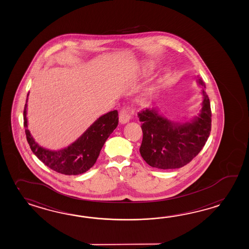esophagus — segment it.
I'll return each instance as SVG.
<instances>
[{
  "mask_svg": "<svg viewBox=\"0 0 249 249\" xmlns=\"http://www.w3.org/2000/svg\"><path fill=\"white\" fill-rule=\"evenodd\" d=\"M129 120H130V115L128 113V111L126 110V109H122L121 113H120V116H119L120 123L126 124V123L129 122Z\"/></svg>",
  "mask_w": 249,
  "mask_h": 249,
  "instance_id": "1",
  "label": "esophagus"
}]
</instances>
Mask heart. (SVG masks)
Here are the masks:
<instances>
[{"label": "heart", "mask_w": 249, "mask_h": 249, "mask_svg": "<svg viewBox=\"0 0 249 249\" xmlns=\"http://www.w3.org/2000/svg\"><path fill=\"white\" fill-rule=\"evenodd\" d=\"M155 65L153 62H146L144 63V65L140 68V71L144 75V76H148L151 75L153 72L155 71ZM160 88V83L153 84L147 89L144 90V92L141 94L140 99L141 101H147V100L151 99L155 93L158 91V89Z\"/></svg>", "instance_id": "1"}]
</instances>
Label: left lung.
Masks as SVG:
<instances>
[{
  "label": "left lung",
  "instance_id": "obj_1",
  "mask_svg": "<svg viewBox=\"0 0 249 249\" xmlns=\"http://www.w3.org/2000/svg\"><path fill=\"white\" fill-rule=\"evenodd\" d=\"M196 81L203 87V102L198 114L189 121L172 122L160 114L157 108L138 112L143 131L139 152L151 167L161 170L181 168L198 155L209 138L210 100L203 79L197 76Z\"/></svg>",
  "mask_w": 249,
  "mask_h": 249
}]
</instances>
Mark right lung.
Instances as JSON below:
<instances>
[{"mask_svg": "<svg viewBox=\"0 0 249 249\" xmlns=\"http://www.w3.org/2000/svg\"><path fill=\"white\" fill-rule=\"evenodd\" d=\"M28 94L24 107V127L30 148L45 165L55 172L65 175H78L88 172L94 166L105 141L119 122L118 111H109L99 117L75 142L65 148L50 150L36 142L28 128Z\"/></svg>", "mask_w": 249, "mask_h": 249, "instance_id": "obj_1", "label": "right lung"}]
</instances>
